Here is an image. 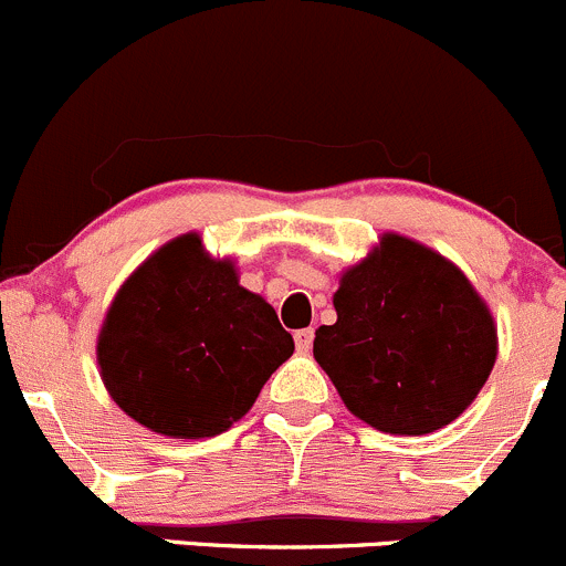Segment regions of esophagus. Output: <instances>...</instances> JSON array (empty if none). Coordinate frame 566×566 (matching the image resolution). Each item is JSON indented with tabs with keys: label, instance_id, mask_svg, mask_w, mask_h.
Segmentation results:
<instances>
[{
	"label": "esophagus",
	"instance_id": "1",
	"mask_svg": "<svg viewBox=\"0 0 566 566\" xmlns=\"http://www.w3.org/2000/svg\"><path fill=\"white\" fill-rule=\"evenodd\" d=\"M294 344H296V352L307 355V352H311V346H313V327L296 329V333H294Z\"/></svg>",
	"mask_w": 566,
	"mask_h": 566
}]
</instances>
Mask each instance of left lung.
<instances>
[{"mask_svg":"<svg viewBox=\"0 0 566 566\" xmlns=\"http://www.w3.org/2000/svg\"><path fill=\"white\" fill-rule=\"evenodd\" d=\"M333 305L338 322L316 329L313 357L379 432L446 427L495 366V324L468 277L396 233L340 277Z\"/></svg>","mask_w":566,"mask_h":566,"instance_id":"left-lung-1","label":"left lung"}]
</instances>
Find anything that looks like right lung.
Masks as SVG:
<instances>
[{
  "mask_svg": "<svg viewBox=\"0 0 566 566\" xmlns=\"http://www.w3.org/2000/svg\"><path fill=\"white\" fill-rule=\"evenodd\" d=\"M294 352L270 302L195 233L165 244L117 291L98 335L101 379L126 416L167 438H211L259 399Z\"/></svg>",
  "mask_w": 566,
  "mask_h": 566,
  "instance_id": "right-lung-1",
  "label": "right lung"
}]
</instances>
